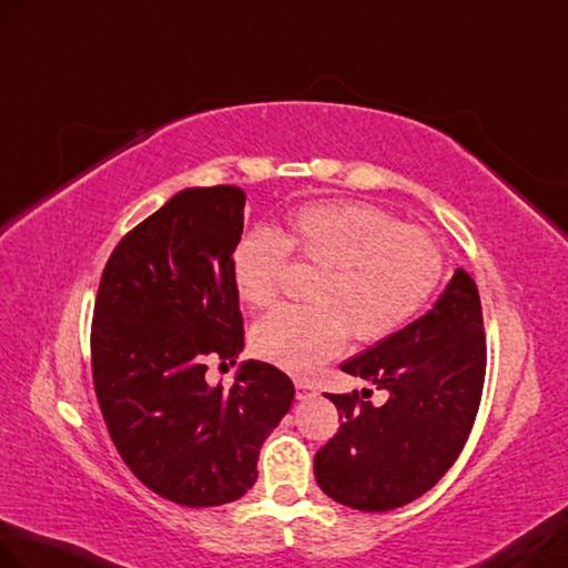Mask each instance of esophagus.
<instances>
[{"mask_svg":"<svg viewBox=\"0 0 568 568\" xmlns=\"http://www.w3.org/2000/svg\"><path fill=\"white\" fill-rule=\"evenodd\" d=\"M295 389H297V399H307L314 394V385L310 379H295Z\"/></svg>","mask_w":568,"mask_h":568,"instance_id":"1","label":"esophagus"}]
</instances>
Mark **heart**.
Listing matches in <instances>:
<instances>
[{
	"label": "heart",
	"instance_id": "b5f03b06",
	"mask_svg": "<svg viewBox=\"0 0 568 568\" xmlns=\"http://www.w3.org/2000/svg\"><path fill=\"white\" fill-rule=\"evenodd\" d=\"M322 268L307 307H278L254 326L252 348L281 371L307 375L355 338L377 341L412 320L443 278V254L426 230L402 227L373 205L320 203L290 215L287 232H246L232 252V283L246 307L278 297L287 254Z\"/></svg>",
	"mask_w": 568,
	"mask_h": 568
}]
</instances>
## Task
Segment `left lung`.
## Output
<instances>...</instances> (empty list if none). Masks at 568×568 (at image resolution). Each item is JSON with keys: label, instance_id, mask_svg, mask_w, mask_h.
<instances>
[{"label": "left lung", "instance_id": "obj_1", "mask_svg": "<svg viewBox=\"0 0 568 568\" xmlns=\"http://www.w3.org/2000/svg\"><path fill=\"white\" fill-rule=\"evenodd\" d=\"M341 371L389 397L375 406L358 392L326 394L341 428L314 455L316 484L328 498L367 513L412 504L453 467L479 412L486 341L477 283L457 268L424 316Z\"/></svg>", "mask_w": 568, "mask_h": 568}]
</instances>
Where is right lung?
Returning <instances> with one entry per match:
<instances>
[{"instance_id": "right-lung-1", "label": "right lung", "mask_w": 568, "mask_h": 568, "mask_svg": "<svg viewBox=\"0 0 568 568\" xmlns=\"http://www.w3.org/2000/svg\"><path fill=\"white\" fill-rule=\"evenodd\" d=\"M246 193L183 189L128 232L105 263L91 373L111 440L135 477L179 506L242 498L258 450L290 412L295 387L278 367L244 361L234 385L205 379L207 358L244 348L232 252Z\"/></svg>"}]
</instances>
